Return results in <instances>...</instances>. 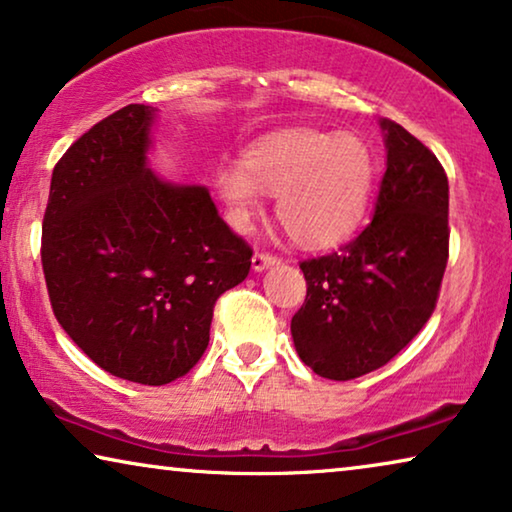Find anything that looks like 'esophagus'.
<instances>
[{
  "instance_id": "34e87169",
  "label": "esophagus",
  "mask_w": 512,
  "mask_h": 512,
  "mask_svg": "<svg viewBox=\"0 0 512 512\" xmlns=\"http://www.w3.org/2000/svg\"><path fill=\"white\" fill-rule=\"evenodd\" d=\"M277 263H279V258L272 254H254V258H251V268H254V272H265Z\"/></svg>"
}]
</instances>
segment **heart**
I'll use <instances>...</instances> for the list:
<instances>
[{
    "label": "heart",
    "mask_w": 512,
    "mask_h": 512,
    "mask_svg": "<svg viewBox=\"0 0 512 512\" xmlns=\"http://www.w3.org/2000/svg\"><path fill=\"white\" fill-rule=\"evenodd\" d=\"M376 164L355 133L288 127L247 145L242 164L217 170L214 187L238 231H249L263 194L277 196L279 224L302 249L342 244L365 217Z\"/></svg>",
    "instance_id": "b5f03b06"
}]
</instances>
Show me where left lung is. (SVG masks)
I'll return each instance as SVG.
<instances>
[{
    "label": "left lung",
    "instance_id": "1",
    "mask_svg": "<svg viewBox=\"0 0 512 512\" xmlns=\"http://www.w3.org/2000/svg\"><path fill=\"white\" fill-rule=\"evenodd\" d=\"M385 173L374 217L330 256L300 263L307 298L295 351L318 376L351 381L402 351L432 316L448 263V177L416 136L379 120Z\"/></svg>",
    "mask_w": 512,
    "mask_h": 512
}]
</instances>
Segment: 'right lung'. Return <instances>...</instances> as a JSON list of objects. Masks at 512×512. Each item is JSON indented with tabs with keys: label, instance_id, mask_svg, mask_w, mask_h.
<instances>
[{
	"label": "right lung",
	"instance_id": "add662e5",
	"mask_svg": "<svg viewBox=\"0 0 512 512\" xmlns=\"http://www.w3.org/2000/svg\"><path fill=\"white\" fill-rule=\"evenodd\" d=\"M157 113L129 103L66 150L41 242L66 335L108 374L143 385L180 379L201 360L214 302L251 268L210 189L150 168Z\"/></svg>",
	"mask_w": 512,
	"mask_h": 512
}]
</instances>
